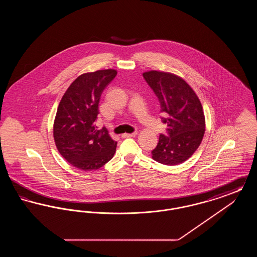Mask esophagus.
Listing matches in <instances>:
<instances>
[{"mask_svg": "<svg viewBox=\"0 0 257 257\" xmlns=\"http://www.w3.org/2000/svg\"><path fill=\"white\" fill-rule=\"evenodd\" d=\"M138 135V132H134V133H131V134H129V133H125V134L122 135V138H129V137H135V136H137Z\"/></svg>", "mask_w": 257, "mask_h": 257, "instance_id": "esophagus-1", "label": "esophagus"}]
</instances>
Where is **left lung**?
I'll return each instance as SVG.
<instances>
[{
    "label": "left lung",
    "instance_id": "1",
    "mask_svg": "<svg viewBox=\"0 0 257 257\" xmlns=\"http://www.w3.org/2000/svg\"><path fill=\"white\" fill-rule=\"evenodd\" d=\"M143 76L159 99L161 111L166 114L163 122L168 125L169 136L160 135L152 158L167 166L179 165L195 153L203 139L202 105L194 89L175 74L151 70Z\"/></svg>",
    "mask_w": 257,
    "mask_h": 257
}]
</instances>
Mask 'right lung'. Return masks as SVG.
<instances>
[{
    "label": "right lung",
    "instance_id": "right-lung-1",
    "mask_svg": "<svg viewBox=\"0 0 257 257\" xmlns=\"http://www.w3.org/2000/svg\"><path fill=\"white\" fill-rule=\"evenodd\" d=\"M114 69L80 75L61 98L53 135L61 156L81 171H95L110 161L116 142L107 130H98V105L105 87L116 76Z\"/></svg>",
    "mask_w": 257,
    "mask_h": 257
}]
</instances>
